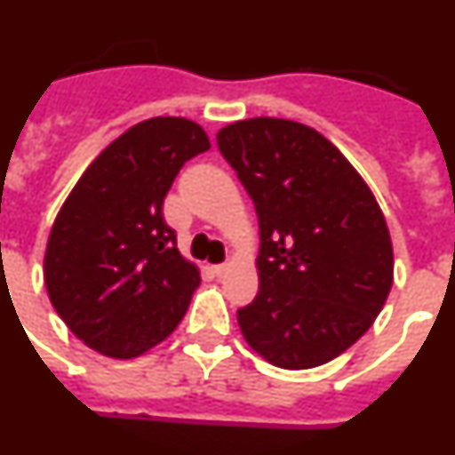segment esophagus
I'll list each match as a JSON object with an SVG mask.
<instances>
[{"mask_svg": "<svg viewBox=\"0 0 455 455\" xmlns=\"http://www.w3.org/2000/svg\"><path fill=\"white\" fill-rule=\"evenodd\" d=\"M227 270H228L227 263H217V266H212V273H215L217 277H221V275L227 273Z\"/></svg>", "mask_w": 455, "mask_h": 455, "instance_id": "esophagus-1", "label": "esophagus"}]
</instances>
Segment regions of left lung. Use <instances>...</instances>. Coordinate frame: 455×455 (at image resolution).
<instances>
[{"instance_id":"obj_1","label":"left lung","mask_w":455,"mask_h":455,"mask_svg":"<svg viewBox=\"0 0 455 455\" xmlns=\"http://www.w3.org/2000/svg\"><path fill=\"white\" fill-rule=\"evenodd\" d=\"M217 148L259 217V293L238 310L247 345L284 370L333 361L372 326L393 284L391 235L370 187L300 122H234Z\"/></svg>"}]
</instances>
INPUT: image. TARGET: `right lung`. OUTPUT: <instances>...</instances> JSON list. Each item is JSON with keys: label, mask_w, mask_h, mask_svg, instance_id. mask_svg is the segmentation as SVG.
Returning a JSON list of instances; mask_svg holds the SVG:
<instances>
[{"label": "right lung", "mask_w": 455, "mask_h": 455, "mask_svg": "<svg viewBox=\"0 0 455 455\" xmlns=\"http://www.w3.org/2000/svg\"><path fill=\"white\" fill-rule=\"evenodd\" d=\"M205 150L210 140L196 122H139L87 166L57 212L45 289L90 349L140 356L182 322L201 275L175 247L162 205L185 162Z\"/></svg>", "instance_id": "add662e5"}]
</instances>
